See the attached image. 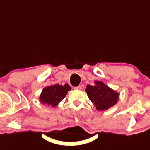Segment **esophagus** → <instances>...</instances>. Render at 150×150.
Segmentation results:
<instances>
[{
	"mask_svg": "<svg viewBox=\"0 0 150 150\" xmlns=\"http://www.w3.org/2000/svg\"><path fill=\"white\" fill-rule=\"evenodd\" d=\"M82 89L81 86H78L77 87H74V89H77V90H81Z\"/></svg>",
	"mask_w": 150,
	"mask_h": 150,
	"instance_id": "obj_1",
	"label": "esophagus"
}]
</instances>
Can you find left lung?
<instances>
[{
	"instance_id": "1",
	"label": "left lung",
	"mask_w": 150,
	"mask_h": 150,
	"mask_svg": "<svg viewBox=\"0 0 150 150\" xmlns=\"http://www.w3.org/2000/svg\"><path fill=\"white\" fill-rule=\"evenodd\" d=\"M86 91L98 110L110 108L117 104L118 99V93L102 81H95L94 86L88 85Z\"/></svg>"
}]
</instances>
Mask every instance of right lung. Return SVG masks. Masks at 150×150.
I'll return each mask as SVG.
<instances>
[{
    "label": "right lung",
    "instance_id": "right-lung-1",
    "mask_svg": "<svg viewBox=\"0 0 150 150\" xmlns=\"http://www.w3.org/2000/svg\"><path fill=\"white\" fill-rule=\"evenodd\" d=\"M71 88L68 84L61 86L55 84L44 88L40 95V101L49 106L54 107L64 99Z\"/></svg>",
    "mask_w": 150,
    "mask_h": 150
}]
</instances>
